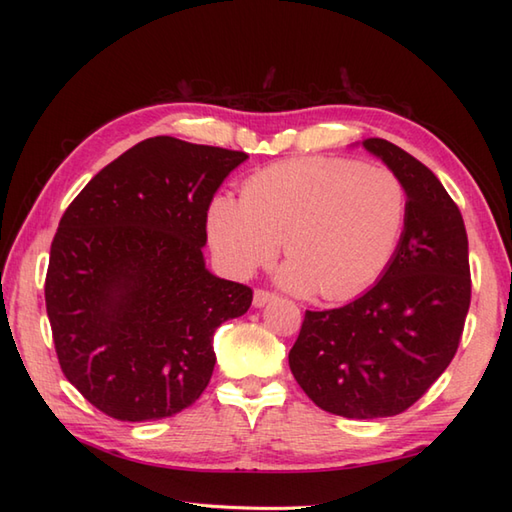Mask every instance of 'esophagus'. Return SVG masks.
Listing matches in <instances>:
<instances>
[{
    "label": "esophagus",
    "instance_id": "1",
    "mask_svg": "<svg viewBox=\"0 0 512 512\" xmlns=\"http://www.w3.org/2000/svg\"><path fill=\"white\" fill-rule=\"evenodd\" d=\"M277 295L275 292H270V290H264V288H257L255 290V295H253V303L257 308H262V306H266L268 301H273Z\"/></svg>",
    "mask_w": 512,
    "mask_h": 512
}]
</instances>
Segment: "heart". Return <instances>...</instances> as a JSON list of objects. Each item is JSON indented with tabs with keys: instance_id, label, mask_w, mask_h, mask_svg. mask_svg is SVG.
Returning a JSON list of instances; mask_svg holds the SVG:
<instances>
[{
	"instance_id": "heart-1",
	"label": "heart",
	"mask_w": 512,
	"mask_h": 512,
	"mask_svg": "<svg viewBox=\"0 0 512 512\" xmlns=\"http://www.w3.org/2000/svg\"><path fill=\"white\" fill-rule=\"evenodd\" d=\"M407 222V189L394 171L350 158H292L255 171L242 198L220 195L206 231L237 277L268 264L279 242L281 281L325 301L361 295L385 275Z\"/></svg>"
}]
</instances>
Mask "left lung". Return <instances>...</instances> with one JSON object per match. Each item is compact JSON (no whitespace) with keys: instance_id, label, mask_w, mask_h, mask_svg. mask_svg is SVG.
<instances>
[{"instance_id":"left-lung-1","label":"left lung","mask_w":512,"mask_h":512,"mask_svg":"<svg viewBox=\"0 0 512 512\" xmlns=\"http://www.w3.org/2000/svg\"><path fill=\"white\" fill-rule=\"evenodd\" d=\"M363 147L405 184V231L374 288L343 308L306 310L288 363L314 405L369 420L407 411L453 361L471 266L462 213L433 171L385 138Z\"/></svg>"}]
</instances>
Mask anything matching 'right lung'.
Returning <instances> with one entry per match:
<instances>
[{
	"mask_svg": "<svg viewBox=\"0 0 512 512\" xmlns=\"http://www.w3.org/2000/svg\"><path fill=\"white\" fill-rule=\"evenodd\" d=\"M248 154L156 136L127 149L65 209L46 310L61 372L123 422L193 405L215 367L213 332L253 290L204 268L206 213Z\"/></svg>",
	"mask_w": 512,
	"mask_h": 512,
	"instance_id": "obj_1",
	"label": "right lung"
}]
</instances>
